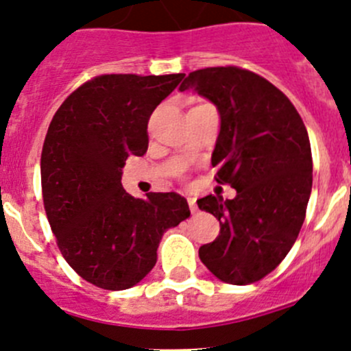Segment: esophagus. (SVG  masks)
Instances as JSON below:
<instances>
[{"label": "esophagus", "mask_w": 351, "mask_h": 351, "mask_svg": "<svg viewBox=\"0 0 351 351\" xmlns=\"http://www.w3.org/2000/svg\"><path fill=\"white\" fill-rule=\"evenodd\" d=\"M186 200H189V205H190V210L192 212H197V200L193 197H189L186 198Z\"/></svg>", "instance_id": "obj_1"}]
</instances>
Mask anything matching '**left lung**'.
<instances>
[{"mask_svg": "<svg viewBox=\"0 0 351 351\" xmlns=\"http://www.w3.org/2000/svg\"><path fill=\"white\" fill-rule=\"evenodd\" d=\"M178 90L195 91L217 108L221 130L210 161L215 182L236 190L232 200H197L221 224L198 256L219 280L253 284L280 265L302 228L313 189L306 125L278 88L239 67L193 71Z\"/></svg>", "mask_w": 351, "mask_h": 351, "instance_id": "obj_1", "label": "left lung"}]
</instances>
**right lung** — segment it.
Listing matches in <instances>:
<instances>
[{"instance_id": "add662e5", "label": "right lung", "mask_w": 351, "mask_h": 351, "mask_svg": "<svg viewBox=\"0 0 351 351\" xmlns=\"http://www.w3.org/2000/svg\"><path fill=\"white\" fill-rule=\"evenodd\" d=\"M185 74H105L66 98L40 158L44 207L69 267L107 290L137 285L158 261L168 229L190 215L175 192L132 197L122 186L130 154L147 151V120Z\"/></svg>"}]
</instances>
